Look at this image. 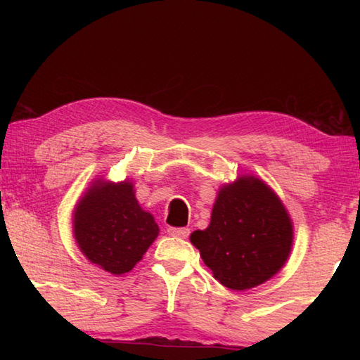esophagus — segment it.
<instances>
[{
    "label": "esophagus",
    "instance_id": "34e87169",
    "mask_svg": "<svg viewBox=\"0 0 360 360\" xmlns=\"http://www.w3.org/2000/svg\"><path fill=\"white\" fill-rule=\"evenodd\" d=\"M167 233L170 236H176V238H187L188 233H190V229H187V227H181V229L168 227Z\"/></svg>",
    "mask_w": 360,
    "mask_h": 360
}]
</instances>
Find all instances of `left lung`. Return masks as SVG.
I'll return each mask as SVG.
<instances>
[{
	"label": "left lung",
	"instance_id": "left-lung-1",
	"mask_svg": "<svg viewBox=\"0 0 360 360\" xmlns=\"http://www.w3.org/2000/svg\"><path fill=\"white\" fill-rule=\"evenodd\" d=\"M190 241L221 285L246 290L271 280L290 255L294 224L278 195L254 174L219 187L210 224Z\"/></svg>",
	"mask_w": 360,
	"mask_h": 360
}]
</instances>
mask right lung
<instances>
[{
    "label": "right lung",
    "mask_w": 360,
    "mask_h": 360,
    "mask_svg": "<svg viewBox=\"0 0 360 360\" xmlns=\"http://www.w3.org/2000/svg\"><path fill=\"white\" fill-rule=\"evenodd\" d=\"M72 232L80 252L91 263L122 275L141 262L158 238L159 227L141 207L129 179H94L72 212Z\"/></svg>",
    "instance_id": "right-lung-1"
}]
</instances>
